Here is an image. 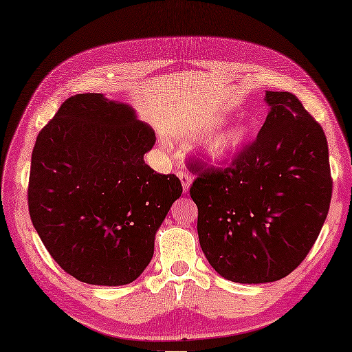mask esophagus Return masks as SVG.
Returning a JSON list of instances; mask_svg holds the SVG:
<instances>
[{
    "label": "esophagus",
    "instance_id": "1",
    "mask_svg": "<svg viewBox=\"0 0 352 352\" xmlns=\"http://www.w3.org/2000/svg\"><path fill=\"white\" fill-rule=\"evenodd\" d=\"M178 178L182 179V184H183V192L184 193H187L188 192V187H190V184H192V182H193V178H192V175H188V174H186V173H178Z\"/></svg>",
    "mask_w": 352,
    "mask_h": 352
}]
</instances>
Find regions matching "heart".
Masks as SVG:
<instances>
[{
    "label": "heart",
    "mask_w": 352,
    "mask_h": 352,
    "mask_svg": "<svg viewBox=\"0 0 352 352\" xmlns=\"http://www.w3.org/2000/svg\"><path fill=\"white\" fill-rule=\"evenodd\" d=\"M224 123L223 119L215 120L211 128H215ZM251 138V128L250 124L239 123L230 126L229 129H224L219 133L212 135L211 138L206 140L202 146V155L210 162V164L219 165L224 164L230 159L235 157L238 153L245 147V144Z\"/></svg>",
    "instance_id": "1"
}]
</instances>
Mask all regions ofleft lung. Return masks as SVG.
I'll return each instance as SVG.
<instances>
[{"label":"left lung","instance_id":"8db88e82","mask_svg":"<svg viewBox=\"0 0 352 352\" xmlns=\"http://www.w3.org/2000/svg\"><path fill=\"white\" fill-rule=\"evenodd\" d=\"M257 140L226 169L201 170L190 196L197 235L220 276L274 283L309 253L326 221L331 177L326 135L290 92L266 90Z\"/></svg>","mask_w":352,"mask_h":352}]
</instances>
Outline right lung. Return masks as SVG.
Instances as JSON below:
<instances>
[{
	"label": "right lung",
	"instance_id": "add662e5",
	"mask_svg": "<svg viewBox=\"0 0 352 352\" xmlns=\"http://www.w3.org/2000/svg\"><path fill=\"white\" fill-rule=\"evenodd\" d=\"M156 135L129 104L78 94L38 133L28 187L30 215L55 262L86 284L135 281L183 193L144 155Z\"/></svg>",
	"mask_w": 352,
	"mask_h": 352
}]
</instances>
